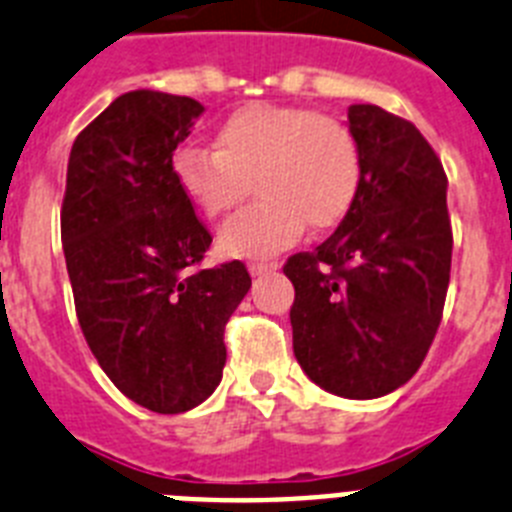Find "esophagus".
I'll return each mask as SVG.
<instances>
[{
    "label": "esophagus",
    "mask_w": 512,
    "mask_h": 512,
    "mask_svg": "<svg viewBox=\"0 0 512 512\" xmlns=\"http://www.w3.org/2000/svg\"><path fill=\"white\" fill-rule=\"evenodd\" d=\"M277 266V261H251V264H248V272H251V277H261V274L277 272Z\"/></svg>",
    "instance_id": "34e87169"
}]
</instances>
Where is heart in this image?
<instances>
[{"label":"heart","instance_id":"obj_1","mask_svg":"<svg viewBox=\"0 0 512 512\" xmlns=\"http://www.w3.org/2000/svg\"><path fill=\"white\" fill-rule=\"evenodd\" d=\"M178 189L204 217L233 212L253 183L259 204L220 227L230 259H261L290 246L303 225L329 230L360 189V147L342 121L305 108L253 103L214 129L212 150L173 155Z\"/></svg>","mask_w":512,"mask_h":512}]
</instances>
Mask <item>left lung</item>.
<instances>
[{
    "label": "left lung",
    "instance_id": "8db88e82",
    "mask_svg": "<svg viewBox=\"0 0 512 512\" xmlns=\"http://www.w3.org/2000/svg\"><path fill=\"white\" fill-rule=\"evenodd\" d=\"M347 116L360 189L334 235L285 264L292 349L323 391L378 399L417 373L440 326L453 251L448 178L414 124L370 103Z\"/></svg>",
    "mask_w": 512,
    "mask_h": 512
}]
</instances>
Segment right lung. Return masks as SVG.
Segmentation results:
<instances>
[{"instance_id": "obj_1", "label": "right lung", "mask_w": 512, "mask_h": 512, "mask_svg": "<svg viewBox=\"0 0 512 512\" xmlns=\"http://www.w3.org/2000/svg\"><path fill=\"white\" fill-rule=\"evenodd\" d=\"M204 106L131 90L74 139L61 243L95 360L124 396L189 412L222 381L227 318L251 290L240 261L199 269L212 235L173 176Z\"/></svg>"}]
</instances>
